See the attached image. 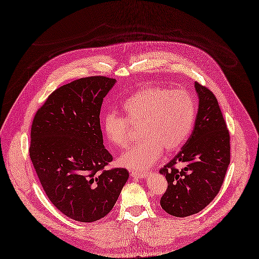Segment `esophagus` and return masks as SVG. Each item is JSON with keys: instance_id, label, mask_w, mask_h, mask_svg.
<instances>
[{"instance_id": "obj_1", "label": "esophagus", "mask_w": 259, "mask_h": 259, "mask_svg": "<svg viewBox=\"0 0 259 259\" xmlns=\"http://www.w3.org/2000/svg\"><path fill=\"white\" fill-rule=\"evenodd\" d=\"M146 171H140V170H131V176L133 178H144L146 176Z\"/></svg>"}]
</instances>
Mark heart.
I'll return each mask as SVG.
<instances>
[{
	"label": "heart",
	"mask_w": 259,
	"mask_h": 259,
	"mask_svg": "<svg viewBox=\"0 0 259 259\" xmlns=\"http://www.w3.org/2000/svg\"><path fill=\"white\" fill-rule=\"evenodd\" d=\"M122 117L108 112L103 117L107 139L119 149H126L132 141L133 127L139 128L142 139L123 154L120 163L142 170L155 163L163 149L179 150L192 132L196 104L183 90L169 91L159 86H146L122 103Z\"/></svg>",
	"instance_id": "heart-1"
}]
</instances>
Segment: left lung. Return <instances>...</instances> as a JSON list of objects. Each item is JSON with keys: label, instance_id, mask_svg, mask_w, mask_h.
Returning <instances> with one entry per match:
<instances>
[{"label": "left lung", "instance_id": "1", "mask_svg": "<svg viewBox=\"0 0 259 259\" xmlns=\"http://www.w3.org/2000/svg\"><path fill=\"white\" fill-rule=\"evenodd\" d=\"M195 89L199 106L193 133L181 151L159 170L167 181L160 204L176 217L199 213L210 204L230 164V134L216 97L198 82Z\"/></svg>", "mask_w": 259, "mask_h": 259}]
</instances>
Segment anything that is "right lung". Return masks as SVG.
<instances>
[{"label": "right lung", "instance_id": "add662e5", "mask_svg": "<svg viewBox=\"0 0 259 259\" xmlns=\"http://www.w3.org/2000/svg\"><path fill=\"white\" fill-rule=\"evenodd\" d=\"M116 80L81 78L57 89L35 113L29 156L46 196L65 216L93 223L114 207L128 178L105 169L113 156L103 145L100 112Z\"/></svg>", "mask_w": 259, "mask_h": 259}]
</instances>
